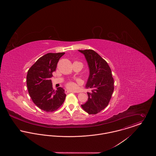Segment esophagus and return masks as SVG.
Instances as JSON below:
<instances>
[{
  "label": "esophagus",
  "mask_w": 156,
  "mask_h": 156,
  "mask_svg": "<svg viewBox=\"0 0 156 156\" xmlns=\"http://www.w3.org/2000/svg\"><path fill=\"white\" fill-rule=\"evenodd\" d=\"M66 92L68 94V93H71V92H73V91H72V90H66Z\"/></svg>",
  "instance_id": "obj_1"
}]
</instances>
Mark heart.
I'll list each match as a JSON object with an SVG mask.
<instances>
[{"instance_id":"1","label":"heart","mask_w":156,"mask_h":156,"mask_svg":"<svg viewBox=\"0 0 156 156\" xmlns=\"http://www.w3.org/2000/svg\"><path fill=\"white\" fill-rule=\"evenodd\" d=\"M67 88L70 90H75L77 88V84L73 82H68L66 85Z\"/></svg>"}]
</instances>
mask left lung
Returning a JSON list of instances; mask_svg holds the SVG:
<instances>
[{
    "instance_id": "1",
    "label": "left lung",
    "mask_w": 156,
    "mask_h": 156,
    "mask_svg": "<svg viewBox=\"0 0 156 156\" xmlns=\"http://www.w3.org/2000/svg\"><path fill=\"white\" fill-rule=\"evenodd\" d=\"M79 51L85 55L89 69V76L86 88L88 101L81 106L88 114H97L109 104L114 90V80L111 69L107 62L93 50Z\"/></svg>"
}]
</instances>
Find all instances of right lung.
<instances>
[{"label": "right lung", "mask_w": 156, "mask_h": 156, "mask_svg": "<svg viewBox=\"0 0 156 156\" xmlns=\"http://www.w3.org/2000/svg\"><path fill=\"white\" fill-rule=\"evenodd\" d=\"M65 53H48L39 58L27 74L28 92L33 102L45 112L56 111L66 99L65 90L61 87L54 90L51 77L59 59Z\"/></svg>", "instance_id": "1"}]
</instances>
